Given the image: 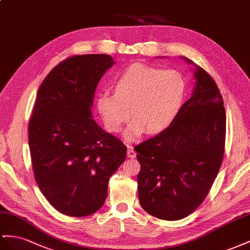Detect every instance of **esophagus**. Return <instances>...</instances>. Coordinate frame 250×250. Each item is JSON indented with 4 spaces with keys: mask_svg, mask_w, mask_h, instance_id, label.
<instances>
[{
    "mask_svg": "<svg viewBox=\"0 0 250 250\" xmlns=\"http://www.w3.org/2000/svg\"><path fill=\"white\" fill-rule=\"evenodd\" d=\"M126 154H127V157H130V158H135V157H136V152L134 151L133 146H130V145H127V152H126Z\"/></svg>",
    "mask_w": 250,
    "mask_h": 250,
    "instance_id": "1",
    "label": "esophagus"
}]
</instances>
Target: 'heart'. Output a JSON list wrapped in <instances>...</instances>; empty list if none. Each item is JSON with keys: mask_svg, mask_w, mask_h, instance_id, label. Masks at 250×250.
Returning a JSON list of instances; mask_svg holds the SVG:
<instances>
[{"mask_svg": "<svg viewBox=\"0 0 250 250\" xmlns=\"http://www.w3.org/2000/svg\"><path fill=\"white\" fill-rule=\"evenodd\" d=\"M114 94L97 99L98 112L111 132H119L131 117L125 137L134 139L165 131L173 123L186 97V81L175 69L136 64L114 81Z\"/></svg>", "mask_w": 250, "mask_h": 250, "instance_id": "obj_1", "label": "heart"}]
</instances>
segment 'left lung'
<instances>
[{
    "label": "left lung",
    "instance_id": "8db88e82",
    "mask_svg": "<svg viewBox=\"0 0 250 250\" xmlns=\"http://www.w3.org/2000/svg\"><path fill=\"white\" fill-rule=\"evenodd\" d=\"M194 78L191 98L173 123L134 148L140 163L139 203L157 219L177 221L193 212L222 165L226 136L223 98L214 80L198 65Z\"/></svg>",
    "mask_w": 250,
    "mask_h": 250
}]
</instances>
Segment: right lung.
<instances>
[{
    "instance_id": "obj_1",
    "label": "right lung",
    "mask_w": 250,
    "mask_h": 250,
    "mask_svg": "<svg viewBox=\"0 0 250 250\" xmlns=\"http://www.w3.org/2000/svg\"><path fill=\"white\" fill-rule=\"evenodd\" d=\"M114 65L105 54L73 56L55 66L37 93L28 125L36 182L59 212L85 216L101 208L126 146L97 125L92 106L101 77Z\"/></svg>"
}]
</instances>
